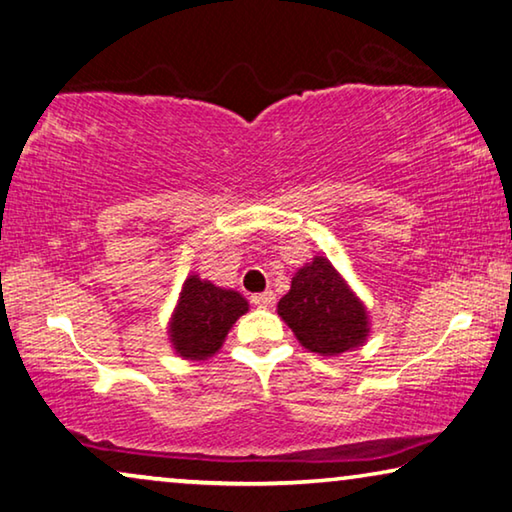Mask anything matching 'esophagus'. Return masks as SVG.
<instances>
[{"label": "esophagus", "instance_id": "34e87169", "mask_svg": "<svg viewBox=\"0 0 512 512\" xmlns=\"http://www.w3.org/2000/svg\"><path fill=\"white\" fill-rule=\"evenodd\" d=\"M251 302H254L256 307H263V309H268V307H272V305H274V293H272V291L256 293V295H251Z\"/></svg>", "mask_w": 512, "mask_h": 512}]
</instances>
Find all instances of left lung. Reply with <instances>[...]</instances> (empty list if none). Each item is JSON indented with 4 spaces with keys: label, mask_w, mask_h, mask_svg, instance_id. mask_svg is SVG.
Returning a JSON list of instances; mask_svg holds the SVG:
<instances>
[{
    "label": "left lung",
    "mask_w": 512,
    "mask_h": 512,
    "mask_svg": "<svg viewBox=\"0 0 512 512\" xmlns=\"http://www.w3.org/2000/svg\"><path fill=\"white\" fill-rule=\"evenodd\" d=\"M277 314L307 351L325 358L353 351L369 337L365 302L325 256H314L293 274Z\"/></svg>",
    "instance_id": "8db88e82"
}]
</instances>
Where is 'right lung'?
Wrapping results in <instances>:
<instances>
[{
    "label": "right lung",
    "mask_w": 512,
    "mask_h": 512,
    "mask_svg": "<svg viewBox=\"0 0 512 512\" xmlns=\"http://www.w3.org/2000/svg\"><path fill=\"white\" fill-rule=\"evenodd\" d=\"M249 311L247 298L233 288L189 274L170 314L168 339L182 360H207L224 346L228 330Z\"/></svg>",
    "instance_id": "add662e5"
}]
</instances>
